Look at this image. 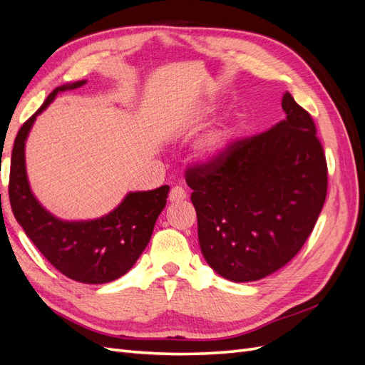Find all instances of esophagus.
Here are the masks:
<instances>
[{
  "label": "esophagus",
  "instance_id": "esophagus-1",
  "mask_svg": "<svg viewBox=\"0 0 365 365\" xmlns=\"http://www.w3.org/2000/svg\"><path fill=\"white\" fill-rule=\"evenodd\" d=\"M185 197H187V193H185L182 187H180V185L172 187V190L169 193V201L170 202H181V201L185 200Z\"/></svg>",
  "mask_w": 365,
  "mask_h": 365
}]
</instances>
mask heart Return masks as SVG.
<instances>
[{
    "label": "heart",
    "instance_id": "heart-1",
    "mask_svg": "<svg viewBox=\"0 0 365 365\" xmlns=\"http://www.w3.org/2000/svg\"><path fill=\"white\" fill-rule=\"evenodd\" d=\"M231 132L227 128L215 129L207 134L197 146V158L204 164H216L222 160L230 146Z\"/></svg>",
    "mask_w": 365,
    "mask_h": 365
}]
</instances>
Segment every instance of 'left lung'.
Masks as SVG:
<instances>
[{"label": "left lung", "mask_w": 365, "mask_h": 365, "mask_svg": "<svg viewBox=\"0 0 365 365\" xmlns=\"http://www.w3.org/2000/svg\"><path fill=\"white\" fill-rule=\"evenodd\" d=\"M282 108L286 117L277 125L185 175L202 256L236 283L260 280L291 262L326 201L327 164L314 120L288 91Z\"/></svg>", "instance_id": "obj_1"}]
</instances>
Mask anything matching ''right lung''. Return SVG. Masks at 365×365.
<instances>
[{
    "label": "right lung",
    "instance_id": "right-lung-1",
    "mask_svg": "<svg viewBox=\"0 0 365 365\" xmlns=\"http://www.w3.org/2000/svg\"><path fill=\"white\" fill-rule=\"evenodd\" d=\"M85 83L86 81H79L54 88L43 105L21 126L12 150L9 196L18 224L54 268L79 283L102 284L121 277L134 267L149 244L170 187L129 192L113 212L88 220L61 219L36 200L26 169L30 129L59 93Z\"/></svg>",
    "mask_w": 365,
    "mask_h": 365
}]
</instances>
